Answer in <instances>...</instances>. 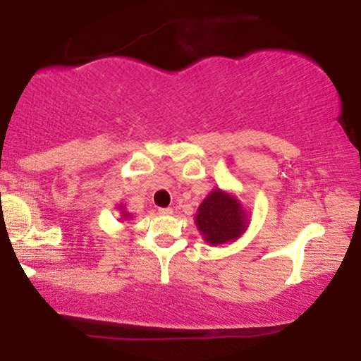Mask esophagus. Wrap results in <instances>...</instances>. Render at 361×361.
<instances>
[{"mask_svg":"<svg viewBox=\"0 0 361 361\" xmlns=\"http://www.w3.org/2000/svg\"><path fill=\"white\" fill-rule=\"evenodd\" d=\"M158 212L161 214V216H172L173 209H172V208H159Z\"/></svg>","mask_w":361,"mask_h":361,"instance_id":"1","label":"esophagus"}]
</instances>
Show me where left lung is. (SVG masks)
<instances>
[{"label":"left lung","mask_w":361,"mask_h":361,"mask_svg":"<svg viewBox=\"0 0 361 361\" xmlns=\"http://www.w3.org/2000/svg\"><path fill=\"white\" fill-rule=\"evenodd\" d=\"M195 225L209 245L234 242L248 229L250 212L233 192L214 188L195 214Z\"/></svg>","instance_id":"1"}]
</instances>
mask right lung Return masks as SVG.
<instances>
[{
    "label": "right lung",
    "mask_w": 361,
    "mask_h": 361,
    "mask_svg": "<svg viewBox=\"0 0 361 361\" xmlns=\"http://www.w3.org/2000/svg\"><path fill=\"white\" fill-rule=\"evenodd\" d=\"M118 211L121 212V220H122V221L132 219V216H130V214L126 211V206H124V204H119V206H118Z\"/></svg>",
    "instance_id": "1"
}]
</instances>
